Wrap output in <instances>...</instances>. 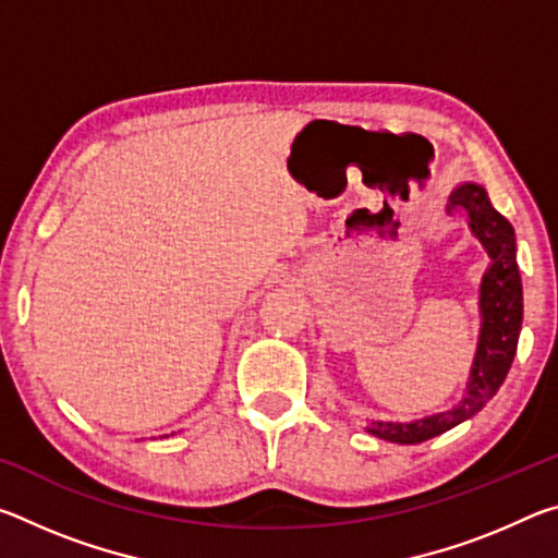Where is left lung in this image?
<instances>
[{
	"mask_svg": "<svg viewBox=\"0 0 558 558\" xmlns=\"http://www.w3.org/2000/svg\"><path fill=\"white\" fill-rule=\"evenodd\" d=\"M448 211L462 214L475 239L483 243L489 256V268L480 282V337L477 352L472 362L468 389L462 401L450 411L433 413L411 423L374 421L372 436L401 446H413L440 433L456 428L468 421L493 399L517 354L519 329H522V278L517 266V239L514 229L493 204L480 184H458L448 196Z\"/></svg>",
	"mask_w": 558,
	"mask_h": 558,
	"instance_id": "obj_1",
	"label": "left lung"
}]
</instances>
